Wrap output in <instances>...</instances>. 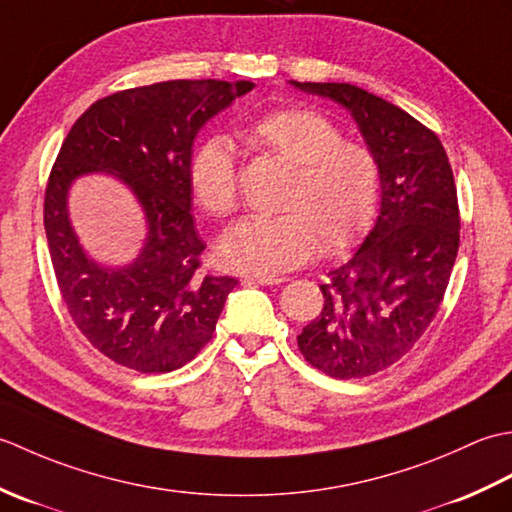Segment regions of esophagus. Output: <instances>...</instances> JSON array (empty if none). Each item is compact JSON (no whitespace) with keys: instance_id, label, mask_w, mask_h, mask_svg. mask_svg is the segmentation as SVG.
I'll return each instance as SVG.
<instances>
[{"instance_id":"34e87169","label":"esophagus","mask_w":512,"mask_h":512,"mask_svg":"<svg viewBox=\"0 0 512 512\" xmlns=\"http://www.w3.org/2000/svg\"><path fill=\"white\" fill-rule=\"evenodd\" d=\"M286 277H257V275H248L242 279V284H259V286H279L284 284Z\"/></svg>"}]
</instances>
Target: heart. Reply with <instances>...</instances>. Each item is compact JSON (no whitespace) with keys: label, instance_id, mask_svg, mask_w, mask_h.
Segmentation results:
<instances>
[{"label":"heart","instance_id":"1","mask_svg":"<svg viewBox=\"0 0 512 512\" xmlns=\"http://www.w3.org/2000/svg\"><path fill=\"white\" fill-rule=\"evenodd\" d=\"M257 149L292 167L277 206L284 213L237 222L217 244L226 270L275 277L317 253L350 248L372 224L380 167L367 147L343 140L330 118L310 107L268 112L246 129ZM193 198L206 213L226 217L237 206V160L224 134L206 136L189 160Z\"/></svg>","mask_w":512,"mask_h":512}]
</instances>
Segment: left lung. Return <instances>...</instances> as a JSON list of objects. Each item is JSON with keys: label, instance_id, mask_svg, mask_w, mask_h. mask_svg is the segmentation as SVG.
I'll list each match as a JSON object with an SVG mask.
<instances>
[{"label": "left lung", "instance_id": "1", "mask_svg": "<svg viewBox=\"0 0 512 512\" xmlns=\"http://www.w3.org/2000/svg\"><path fill=\"white\" fill-rule=\"evenodd\" d=\"M290 85L350 112L380 167L374 228L330 270L319 317L297 336L328 376H372L416 345L449 286L460 246L453 171L438 136L394 103L350 83Z\"/></svg>", "mask_w": 512, "mask_h": 512}]
</instances>
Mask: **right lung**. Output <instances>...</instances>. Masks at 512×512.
I'll return each instance as SVG.
<instances>
[{
    "label": "right lung",
    "instance_id": "right-lung-1",
    "mask_svg": "<svg viewBox=\"0 0 512 512\" xmlns=\"http://www.w3.org/2000/svg\"><path fill=\"white\" fill-rule=\"evenodd\" d=\"M250 90V81L206 79L116 92L63 140L43 202L54 275L76 328L118 365L171 372L211 341L237 279L200 270L189 160L200 129ZM94 172L125 183L144 211L148 233L129 265L96 263L71 226V184Z\"/></svg>",
    "mask_w": 512,
    "mask_h": 512
}]
</instances>
